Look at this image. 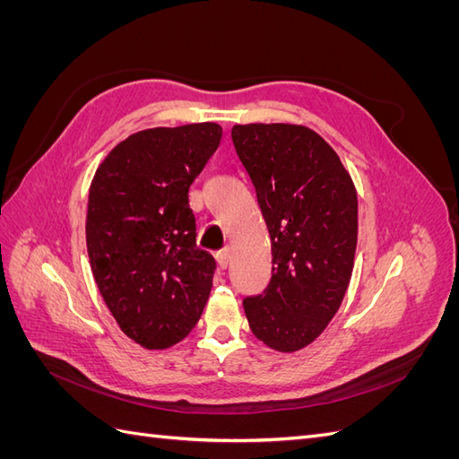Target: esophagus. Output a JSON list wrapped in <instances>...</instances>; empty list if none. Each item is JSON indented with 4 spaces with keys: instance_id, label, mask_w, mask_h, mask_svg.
<instances>
[{
    "instance_id": "esophagus-1",
    "label": "esophagus",
    "mask_w": 459,
    "mask_h": 459,
    "mask_svg": "<svg viewBox=\"0 0 459 459\" xmlns=\"http://www.w3.org/2000/svg\"><path fill=\"white\" fill-rule=\"evenodd\" d=\"M216 262H218V266H220L221 270L228 268V264H230V251H228V248H224V251H220V253L216 255Z\"/></svg>"
}]
</instances>
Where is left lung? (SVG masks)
<instances>
[{
	"label": "left lung",
	"mask_w": 459,
	"mask_h": 459,
	"mask_svg": "<svg viewBox=\"0 0 459 459\" xmlns=\"http://www.w3.org/2000/svg\"><path fill=\"white\" fill-rule=\"evenodd\" d=\"M231 140L272 239V280L243 300L255 337L297 352L322 335L349 289L358 197L333 147L300 124H235Z\"/></svg>",
	"instance_id": "1"
}]
</instances>
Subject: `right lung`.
Instances as JSON below:
<instances>
[{
    "label": "right lung",
    "mask_w": 459,
    "mask_h": 459,
    "mask_svg": "<svg viewBox=\"0 0 459 459\" xmlns=\"http://www.w3.org/2000/svg\"><path fill=\"white\" fill-rule=\"evenodd\" d=\"M221 140L216 122L135 132L97 166L86 245L97 289L118 327L164 351L197 325L216 262L197 247L189 186Z\"/></svg>",
    "instance_id": "right-lung-1"
}]
</instances>
